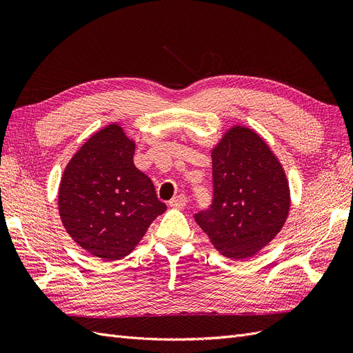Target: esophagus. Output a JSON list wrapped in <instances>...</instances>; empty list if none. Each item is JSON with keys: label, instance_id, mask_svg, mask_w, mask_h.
Returning a JSON list of instances; mask_svg holds the SVG:
<instances>
[{"label": "esophagus", "instance_id": "1", "mask_svg": "<svg viewBox=\"0 0 353 353\" xmlns=\"http://www.w3.org/2000/svg\"><path fill=\"white\" fill-rule=\"evenodd\" d=\"M187 196L184 194H178L175 196L172 200L169 201V206L170 208H175V209H184L187 206Z\"/></svg>", "mask_w": 353, "mask_h": 353}]
</instances>
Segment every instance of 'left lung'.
Masks as SVG:
<instances>
[{
  "instance_id": "1",
  "label": "left lung",
  "mask_w": 353,
  "mask_h": 353,
  "mask_svg": "<svg viewBox=\"0 0 353 353\" xmlns=\"http://www.w3.org/2000/svg\"><path fill=\"white\" fill-rule=\"evenodd\" d=\"M213 203L194 215L219 253L248 259L284 225L290 188L283 165L263 138L234 125L212 148Z\"/></svg>"
}]
</instances>
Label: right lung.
<instances>
[{"label": "right lung", "instance_id": "obj_1", "mask_svg": "<svg viewBox=\"0 0 353 353\" xmlns=\"http://www.w3.org/2000/svg\"><path fill=\"white\" fill-rule=\"evenodd\" d=\"M135 141L114 122L73 154L59 187V213L69 236L103 261L130 254L166 210L134 165Z\"/></svg>", "mask_w": 353, "mask_h": 353}]
</instances>
